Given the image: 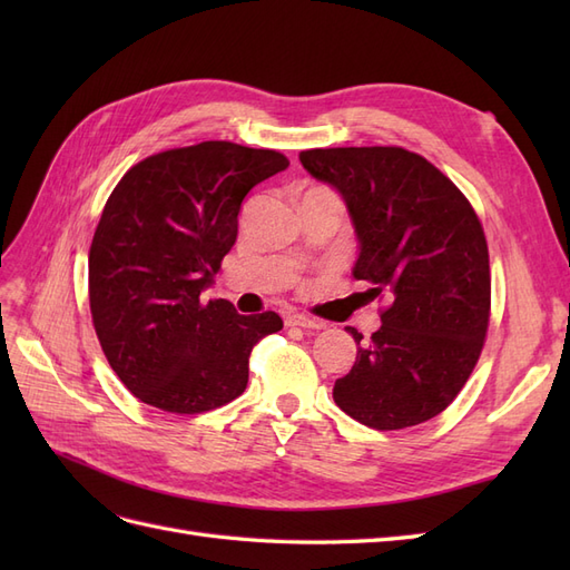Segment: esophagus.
Here are the masks:
<instances>
[{"instance_id":"1","label":"esophagus","mask_w":570,"mask_h":570,"mask_svg":"<svg viewBox=\"0 0 570 570\" xmlns=\"http://www.w3.org/2000/svg\"><path fill=\"white\" fill-rule=\"evenodd\" d=\"M285 323H287V325L308 327V331H321V327H325L323 321H316V318L304 316V314H287V316H285Z\"/></svg>"}]
</instances>
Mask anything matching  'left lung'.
I'll use <instances>...</instances> for the list:
<instances>
[{"label":"left lung","mask_w":570,"mask_h":570,"mask_svg":"<svg viewBox=\"0 0 570 570\" xmlns=\"http://www.w3.org/2000/svg\"><path fill=\"white\" fill-rule=\"evenodd\" d=\"M302 166L342 197L356 235L352 275L390 306L335 404L375 430L435 419L469 381L490 321L485 233L461 189L402 147L299 151Z\"/></svg>","instance_id":"8db88e82"}]
</instances>
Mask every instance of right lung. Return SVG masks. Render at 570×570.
<instances>
[{
    "label": "right lung",
    "mask_w": 570,
    "mask_h": 570,
    "mask_svg": "<svg viewBox=\"0 0 570 570\" xmlns=\"http://www.w3.org/2000/svg\"><path fill=\"white\" fill-rule=\"evenodd\" d=\"M287 166L281 151L212 140L154 154L116 185L90 247V308L140 402L202 413L245 392L252 347L283 321L199 297L235 245L249 189Z\"/></svg>",
    "instance_id": "obj_1"
}]
</instances>
